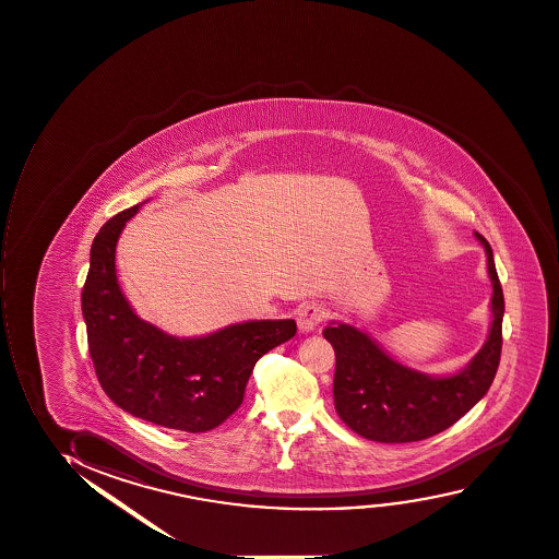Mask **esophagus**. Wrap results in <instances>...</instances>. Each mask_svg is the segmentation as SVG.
Wrapping results in <instances>:
<instances>
[{
    "label": "esophagus",
    "mask_w": 559,
    "mask_h": 559,
    "mask_svg": "<svg viewBox=\"0 0 559 559\" xmlns=\"http://www.w3.org/2000/svg\"><path fill=\"white\" fill-rule=\"evenodd\" d=\"M324 317H326V310L319 302H308L300 306L298 316H296V323H298V330L302 334L313 332V330L323 323Z\"/></svg>",
    "instance_id": "1"
}]
</instances>
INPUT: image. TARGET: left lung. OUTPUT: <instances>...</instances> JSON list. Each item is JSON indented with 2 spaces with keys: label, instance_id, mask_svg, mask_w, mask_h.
I'll use <instances>...</instances> for the list:
<instances>
[{
  "label": "left lung",
  "instance_id": "left-lung-1",
  "mask_svg": "<svg viewBox=\"0 0 559 559\" xmlns=\"http://www.w3.org/2000/svg\"><path fill=\"white\" fill-rule=\"evenodd\" d=\"M491 282V323L485 345L452 376H428L397 362L353 324L332 323L324 337L336 353L334 405L350 430L377 443H411L451 428L490 389L501 358L503 289L485 236Z\"/></svg>",
  "mask_w": 559,
  "mask_h": 559
}]
</instances>
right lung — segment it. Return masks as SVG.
Wrapping results in <instances>:
<instances>
[{"instance_id": "obj_1", "label": "right lung", "mask_w": 559, "mask_h": 559, "mask_svg": "<svg viewBox=\"0 0 559 559\" xmlns=\"http://www.w3.org/2000/svg\"><path fill=\"white\" fill-rule=\"evenodd\" d=\"M142 204L108 219L90 249L82 316L103 391L129 415L170 430L209 431L242 405L257 360L296 334L293 319L246 321L170 336L136 316L116 276V243Z\"/></svg>"}]
</instances>
